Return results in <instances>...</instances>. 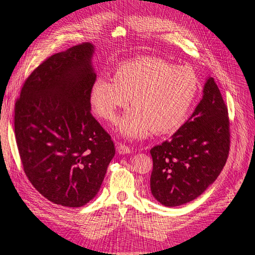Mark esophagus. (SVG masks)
Returning <instances> with one entry per match:
<instances>
[{
    "label": "esophagus",
    "mask_w": 255,
    "mask_h": 255,
    "mask_svg": "<svg viewBox=\"0 0 255 255\" xmlns=\"http://www.w3.org/2000/svg\"><path fill=\"white\" fill-rule=\"evenodd\" d=\"M117 151H118L119 154H129V153H132L133 150L130 149L129 146L126 145V144L119 143V144L117 145Z\"/></svg>",
    "instance_id": "obj_1"
}]
</instances>
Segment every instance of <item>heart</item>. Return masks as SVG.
Returning a JSON list of instances; mask_svg holds the SVG:
<instances>
[{
    "mask_svg": "<svg viewBox=\"0 0 255 255\" xmlns=\"http://www.w3.org/2000/svg\"><path fill=\"white\" fill-rule=\"evenodd\" d=\"M199 90L195 72L157 57L125 61L115 69L113 80L99 78L90 89L92 109L113 122L118 112L134 109L119 121V133L128 139H140L179 128L190 112Z\"/></svg>",
    "mask_w": 255,
    "mask_h": 255,
    "instance_id": "1",
    "label": "heart"
}]
</instances>
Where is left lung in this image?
Instances as JSON below:
<instances>
[{
  "instance_id": "1",
  "label": "left lung",
  "mask_w": 255,
  "mask_h": 255,
  "mask_svg": "<svg viewBox=\"0 0 255 255\" xmlns=\"http://www.w3.org/2000/svg\"><path fill=\"white\" fill-rule=\"evenodd\" d=\"M230 150L228 107L213 78L190 118L170 140L153 146L150 187L153 197L173 207L192 201L215 182Z\"/></svg>"
}]
</instances>
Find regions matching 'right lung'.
I'll return each mask as SVG.
<instances>
[{"label": "right lung", "mask_w": 255, "mask_h": 255, "mask_svg": "<svg viewBox=\"0 0 255 255\" xmlns=\"http://www.w3.org/2000/svg\"><path fill=\"white\" fill-rule=\"evenodd\" d=\"M95 47L85 42L45 59L23 84L14 134L23 169L49 201L80 207L101 187L115 144L91 115Z\"/></svg>", "instance_id": "right-lung-1"}]
</instances>
